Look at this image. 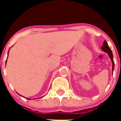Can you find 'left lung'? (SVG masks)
Segmentation results:
<instances>
[{
    "label": "left lung",
    "mask_w": 121,
    "mask_h": 121,
    "mask_svg": "<svg viewBox=\"0 0 121 121\" xmlns=\"http://www.w3.org/2000/svg\"><path fill=\"white\" fill-rule=\"evenodd\" d=\"M101 50L105 52V53H108V55L111 61L112 62V73H113L114 71V68H115V63H114V60H113V53H112V51L111 50L110 48L109 47L108 45L107 42L105 40H104L103 43V46L101 47Z\"/></svg>",
    "instance_id": "8db88e82"
}]
</instances>
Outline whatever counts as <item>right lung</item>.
<instances>
[{"label":"right lung","mask_w":121,"mask_h":121,"mask_svg":"<svg viewBox=\"0 0 121 121\" xmlns=\"http://www.w3.org/2000/svg\"><path fill=\"white\" fill-rule=\"evenodd\" d=\"M8 53H9V51H8ZM6 61H7V60H6ZM20 96H21V95H20ZM22 97H23V96H22ZM23 98H25V97H23ZM41 98H42V97H41ZM26 99H28V100H30V98H26Z\"/></svg>","instance_id":"obj_1"}]
</instances>
